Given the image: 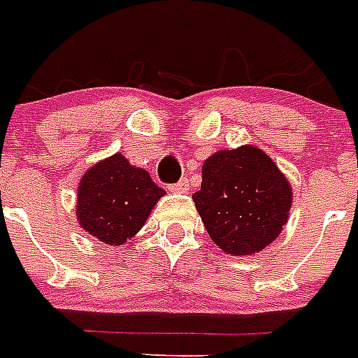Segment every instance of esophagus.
Here are the masks:
<instances>
[{"label":"esophagus","instance_id":"esophagus-1","mask_svg":"<svg viewBox=\"0 0 358 358\" xmlns=\"http://www.w3.org/2000/svg\"><path fill=\"white\" fill-rule=\"evenodd\" d=\"M170 190L171 192H177V194H185L190 190V182H188L187 177H182L181 181H177L176 185H170Z\"/></svg>","mask_w":358,"mask_h":358}]
</instances>
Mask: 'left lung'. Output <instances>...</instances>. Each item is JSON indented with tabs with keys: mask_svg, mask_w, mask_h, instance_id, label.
Here are the masks:
<instances>
[{
	"mask_svg": "<svg viewBox=\"0 0 358 358\" xmlns=\"http://www.w3.org/2000/svg\"><path fill=\"white\" fill-rule=\"evenodd\" d=\"M201 190L192 196L213 242L227 255H253L281 234L292 187L255 145L220 150L203 162Z\"/></svg>",
	"mask_w": 358,
	"mask_h": 358,
	"instance_id": "obj_1",
	"label": "left lung"
}]
</instances>
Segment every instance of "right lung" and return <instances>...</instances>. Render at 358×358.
<instances>
[{
  "label": "right lung",
  "instance_id": "add662e5",
  "mask_svg": "<svg viewBox=\"0 0 358 358\" xmlns=\"http://www.w3.org/2000/svg\"><path fill=\"white\" fill-rule=\"evenodd\" d=\"M164 196L151 176L134 168L122 153L103 159L81 177L77 220L88 234L108 245H124L150 218Z\"/></svg>",
  "mask_w": 358,
  "mask_h": 358
}]
</instances>
